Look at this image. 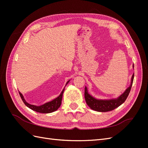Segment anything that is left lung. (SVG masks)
<instances>
[{"label": "left lung", "instance_id": "obj_1", "mask_svg": "<svg viewBox=\"0 0 148 148\" xmlns=\"http://www.w3.org/2000/svg\"><path fill=\"white\" fill-rule=\"evenodd\" d=\"M134 68V65H133ZM134 74L132 75L131 83L130 86L125 90V91L122 94V95L120 96L117 99H109V100H101L97 99L96 98L93 97L91 96L88 92L87 88L85 87L84 88V98L86 101V104L90 108L94 110L97 112H109L110 110H113L116 109L117 107L122 105L123 103L127 99V98L130 92L132 86L133 82Z\"/></svg>", "mask_w": 148, "mask_h": 148}]
</instances>
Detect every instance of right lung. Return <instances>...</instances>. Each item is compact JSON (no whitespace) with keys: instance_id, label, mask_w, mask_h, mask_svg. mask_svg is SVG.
<instances>
[{"instance_id":"obj_1","label":"right lung","mask_w":148,"mask_h":148,"mask_svg":"<svg viewBox=\"0 0 148 148\" xmlns=\"http://www.w3.org/2000/svg\"><path fill=\"white\" fill-rule=\"evenodd\" d=\"M69 81L66 82V84H68ZM64 89H65V88H64L63 90H62V92L60 93V95L59 96V97H57V98L52 100V101L46 102L44 104L39 106H36L28 104V103L26 102L25 101V99H24V97H23V95H22V94L20 92H19V94H20V96L21 98L22 101H23V102H24V104L28 107H29V109H31L33 110H34L36 112H37L42 113V114H48V113L53 112L57 110L59 108L60 105H61V103H62V96H63Z\"/></svg>"}]
</instances>
